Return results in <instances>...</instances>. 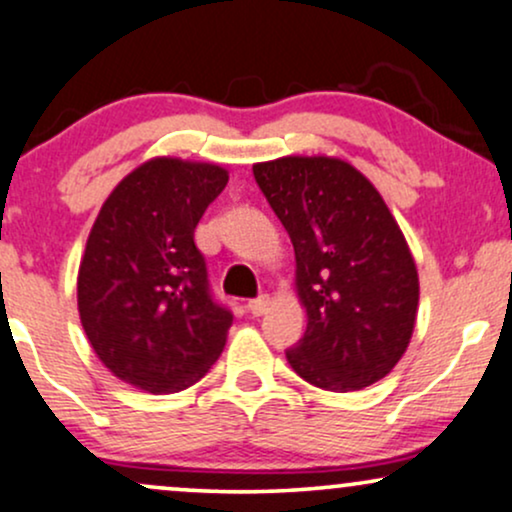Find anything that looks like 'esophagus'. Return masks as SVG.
Instances as JSON below:
<instances>
[{
	"label": "esophagus",
	"mask_w": 512,
	"mask_h": 512,
	"mask_svg": "<svg viewBox=\"0 0 512 512\" xmlns=\"http://www.w3.org/2000/svg\"><path fill=\"white\" fill-rule=\"evenodd\" d=\"M268 309H270V297H268V294H261V297L251 299V302H249V311L254 316H263Z\"/></svg>",
	"instance_id": "1"
}]
</instances>
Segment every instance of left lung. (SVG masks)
<instances>
[{"label": "left lung", "mask_w": 512, "mask_h": 512, "mask_svg": "<svg viewBox=\"0 0 512 512\" xmlns=\"http://www.w3.org/2000/svg\"><path fill=\"white\" fill-rule=\"evenodd\" d=\"M254 177L292 239L306 309L287 362L333 393L381 381L410 345L419 309L417 263L398 220L357 167L330 155L256 162Z\"/></svg>", "instance_id": "left-lung-1"}]
</instances>
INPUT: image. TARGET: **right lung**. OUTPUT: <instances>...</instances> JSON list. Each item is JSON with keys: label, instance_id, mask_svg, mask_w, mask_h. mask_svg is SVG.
Masks as SVG:
<instances>
[{"label": "right lung", "instance_id": "obj_1", "mask_svg": "<svg viewBox=\"0 0 512 512\" xmlns=\"http://www.w3.org/2000/svg\"><path fill=\"white\" fill-rule=\"evenodd\" d=\"M225 167L153 158L102 203L78 266L81 326L119 381L179 393L218 362L232 314L213 302L194 230L225 189Z\"/></svg>", "mask_w": 512, "mask_h": 512}]
</instances>
